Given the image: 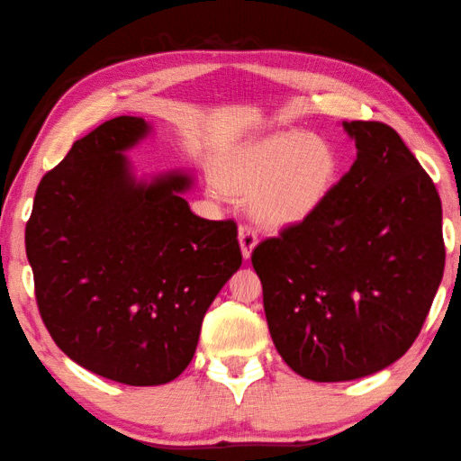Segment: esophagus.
I'll return each instance as SVG.
<instances>
[{"label": "esophagus", "mask_w": 461, "mask_h": 461, "mask_svg": "<svg viewBox=\"0 0 461 461\" xmlns=\"http://www.w3.org/2000/svg\"><path fill=\"white\" fill-rule=\"evenodd\" d=\"M258 244V231L252 228V225H240V248H241V254L248 259L252 256V249Z\"/></svg>", "instance_id": "esophagus-1"}]
</instances>
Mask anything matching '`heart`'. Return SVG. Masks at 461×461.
<instances>
[{
  "mask_svg": "<svg viewBox=\"0 0 461 461\" xmlns=\"http://www.w3.org/2000/svg\"><path fill=\"white\" fill-rule=\"evenodd\" d=\"M337 175L339 158L329 140L280 132L244 150L225 183L252 197L259 221L282 228L312 215L329 197Z\"/></svg>",
  "mask_w": 461,
  "mask_h": 461,
  "instance_id": "1",
  "label": "heart"
}]
</instances>
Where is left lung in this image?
<instances>
[{
  "label": "left lung",
  "mask_w": 461,
  "mask_h": 461,
  "mask_svg": "<svg viewBox=\"0 0 461 461\" xmlns=\"http://www.w3.org/2000/svg\"><path fill=\"white\" fill-rule=\"evenodd\" d=\"M357 158L312 215L254 248L272 340L292 371L353 381L413 345L439 288L441 199L389 124L342 122Z\"/></svg>",
  "instance_id": "left-lung-1"
}]
</instances>
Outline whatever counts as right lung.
Listing matches in <instances>:
<instances>
[{
    "instance_id": "1",
    "label": "right lung",
    "mask_w": 461,
    "mask_h": 461,
    "mask_svg": "<svg viewBox=\"0 0 461 461\" xmlns=\"http://www.w3.org/2000/svg\"><path fill=\"white\" fill-rule=\"evenodd\" d=\"M149 132L116 116L41 177L26 223L33 292L50 337L74 363L135 387L179 376L209 304L241 266L233 220L197 217L191 177L137 183L127 150Z\"/></svg>"
}]
</instances>
